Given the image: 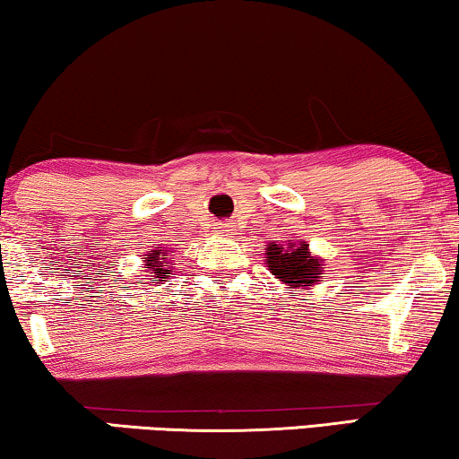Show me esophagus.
Listing matches in <instances>:
<instances>
[{
  "label": "esophagus",
  "mask_w": 459,
  "mask_h": 459,
  "mask_svg": "<svg viewBox=\"0 0 459 459\" xmlns=\"http://www.w3.org/2000/svg\"><path fill=\"white\" fill-rule=\"evenodd\" d=\"M212 231H215V234H228V231H231V230H230V223L215 221L212 223Z\"/></svg>",
  "instance_id": "34e87169"
}]
</instances>
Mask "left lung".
<instances>
[{
    "instance_id": "obj_1",
    "label": "left lung",
    "mask_w": 459,
    "mask_h": 459,
    "mask_svg": "<svg viewBox=\"0 0 459 459\" xmlns=\"http://www.w3.org/2000/svg\"><path fill=\"white\" fill-rule=\"evenodd\" d=\"M265 263L275 278L294 290L309 288L324 278V259L311 255L309 244L305 242H269L265 248Z\"/></svg>"
}]
</instances>
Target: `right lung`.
<instances>
[{"mask_svg": "<svg viewBox=\"0 0 459 459\" xmlns=\"http://www.w3.org/2000/svg\"><path fill=\"white\" fill-rule=\"evenodd\" d=\"M171 253V250H169ZM169 253H160V250H150L146 255V269L148 273H154L152 278H159V281H165L167 278H171V261L169 259Z\"/></svg>", "mask_w": 459, "mask_h": 459, "instance_id": "obj_1", "label": "right lung"}]
</instances>
